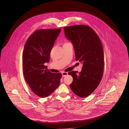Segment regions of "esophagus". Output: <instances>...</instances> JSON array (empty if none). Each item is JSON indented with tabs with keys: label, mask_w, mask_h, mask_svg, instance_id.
Returning <instances> with one entry per match:
<instances>
[{
	"label": "esophagus",
	"mask_w": 129,
	"mask_h": 129,
	"mask_svg": "<svg viewBox=\"0 0 129 129\" xmlns=\"http://www.w3.org/2000/svg\"><path fill=\"white\" fill-rule=\"evenodd\" d=\"M62 77H65L67 75H68V73L67 72H62Z\"/></svg>",
	"instance_id": "obj_1"
}]
</instances>
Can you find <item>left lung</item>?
Listing matches in <instances>:
<instances>
[{"instance_id": "left-lung-1", "label": "left lung", "mask_w": 129, "mask_h": 129, "mask_svg": "<svg viewBox=\"0 0 129 129\" xmlns=\"http://www.w3.org/2000/svg\"><path fill=\"white\" fill-rule=\"evenodd\" d=\"M66 38L74 47L77 61L83 63L80 72L71 71L70 85L72 91L80 97L90 95L102 80L104 61L102 42L95 31L87 25H77L63 27Z\"/></svg>"}]
</instances>
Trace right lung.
<instances>
[{
    "label": "right lung",
    "mask_w": 129,
    "mask_h": 129,
    "mask_svg": "<svg viewBox=\"0 0 129 129\" xmlns=\"http://www.w3.org/2000/svg\"><path fill=\"white\" fill-rule=\"evenodd\" d=\"M61 28L37 30L27 39L22 52L25 79L33 92L46 97L60 84L62 74L53 73L44 63H48L51 50Z\"/></svg>",
    "instance_id": "1"
}]
</instances>
